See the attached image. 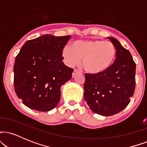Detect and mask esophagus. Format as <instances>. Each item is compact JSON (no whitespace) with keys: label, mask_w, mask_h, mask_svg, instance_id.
Wrapping results in <instances>:
<instances>
[{"label":"esophagus","mask_w":147,"mask_h":147,"mask_svg":"<svg viewBox=\"0 0 147 147\" xmlns=\"http://www.w3.org/2000/svg\"><path fill=\"white\" fill-rule=\"evenodd\" d=\"M73 77H74V75H73Z\"/></svg>","instance_id":"obj_1"}]
</instances>
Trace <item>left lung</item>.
Segmentation results:
<instances>
[{
	"label": "left lung",
	"instance_id": "8db88e82",
	"mask_svg": "<svg viewBox=\"0 0 147 147\" xmlns=\"http://www.w3.org/2000/svg\"><path fill=\"white\" fill-rule=\"evenodd\" d=\"M70 36L45 34L26 41L15 59L14 86L19 99L34 110L50 111L59 102L61 87L73 70L62 61Z\"/></svg>",
	"mask_w": 147,
	"mask_h": 147
}]
</instances>
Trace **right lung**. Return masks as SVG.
Segmentation results:
<instances>
[{
  "label": "right lung",
  "mask_w": 147,
  "mask_h": 147,
  "mask_svg": "<svg viewBox=\"0 0 147 147\" xmlns=\"http://www.w3.org/2000/svg\"><path fill=\"white\" fill-rule=\"evenodd\" d=\"M94 43L88 61L90 72L84 83V100L95 113L111 116L121 112L129 102L136 87V63L129 50L113 37ZM116 59L109 55L113 50Z\"/></svg>",
  "instance_id": "obj_1"
}]
</instances>
